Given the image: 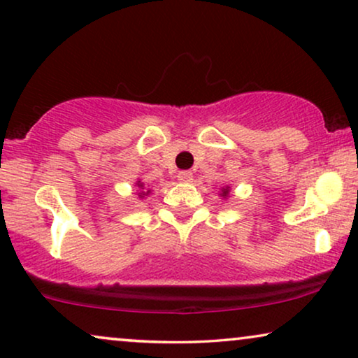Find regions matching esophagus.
Instances as JSON below:
<instances>
[{
  "label": "esophagus",
  "instance_id": "obj_1",
  "mask_svg": "<svg viewBox=\"0 0 358 358\" xmlns=\"http://www.w3.org/2000/svg\"><path fill=\"white\" fill-rule=\"evenodd\" d=\"M178 178L179 180H182V182H189V180H192V173H190V171H180Z\"/></svg>",
  "mask_w": 358,
  "mask_h": 358
}]
</instances>
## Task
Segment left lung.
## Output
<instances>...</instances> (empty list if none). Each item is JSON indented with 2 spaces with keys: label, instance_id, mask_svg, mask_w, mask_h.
I'll list each match as a JSON object with an SVG mask.
<instances>
[{
  "label": "left lung",
  "instance_id": "obj_1",
  "mask_svg": "<svg viewBox=\"0 0 358 358\" xmlns=\"http://www.w3.org/2000/svg\"><path fill=\"white\" fill-rule=\"evenodd\" d=\"M229 192H230V189H229V187L222 189V194H220V196H222V197H224V199H225V197H229Z\"/></svg>",
  "mask_w": 358,
  "mask_h": 358
}]
</instances>
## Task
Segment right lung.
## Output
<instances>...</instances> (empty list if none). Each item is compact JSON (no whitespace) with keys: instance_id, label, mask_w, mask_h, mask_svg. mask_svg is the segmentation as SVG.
I'll use <instances>...</instances> for the list:
<instances>
[{"instance_id":"1","label":"right lung","mask_w":358,"mask_h":358,"mask_svg":"<svg viewBox=\"0 0 358 358\" xmlns=\"http://www.w3.org/2000/svg\"><path fill=\"white\" fill-rule=\"evenodd\" d=\"M138 187H139V189H145V185L139 182ZM150 192H151V190H141V192H139V197H145V196H148V194H150Z\"/></svg>"}]
</instances>
